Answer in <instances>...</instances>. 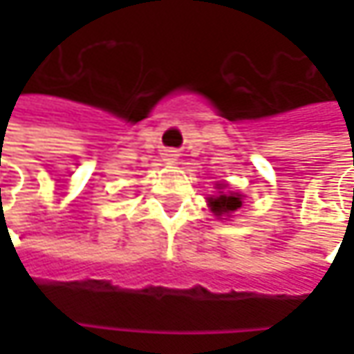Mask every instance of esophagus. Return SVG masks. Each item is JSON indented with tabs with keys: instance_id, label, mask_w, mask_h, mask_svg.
Returning a JSON list of instances; mask_svg holds the SVG:
<instances>
[{
	"instance_id": "34e87169",
	"label": "esophagus",
	"mask_w": 354,
	"mask_h": 354,
	"mask_svg": "<svg viewBox=\"0 0 354 354\" xmlns=\"http://www.w3.org/2000/svg\"><path fill=\"white\" fill-rule=\"evenodd\" d=\"M163 156H165V159H167V161H175V159H177V151H175V149H167Z\"/></svg>"
}]
</instances>
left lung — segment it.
<instances>
[{
	"label": "left lung",
	"mask_w": 354,
	"mask_h": 354,
	"mask_svg": "<svg viewBox=\"0 0 354 354\" xmlns=\"http://www.w3.org/2000/svg\"><path fill=\"white\" fill-rule=\"evenodd\" d=\"M209 205H211V211L216 214V216H223V214H230L236 209L242 207V197L240 195H218V197L209 198Z\"/></svg>",
	"instance_id": "8db88e82"
}]
</instances>
